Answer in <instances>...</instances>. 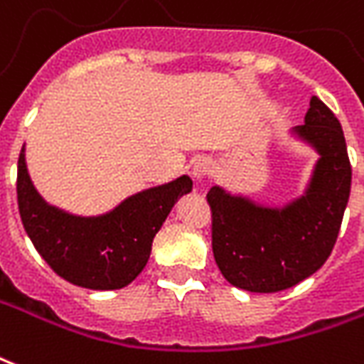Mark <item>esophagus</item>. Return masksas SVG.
I'll return each instance as SVG.
<instances>
[{
    "label": "esophagus",
    "mask_w": 364,
    "mask_h": 364,
    "mask_svg": "<svg viewBox=\"0 0 364 364\" xmlns=\"http://www.w3.org/2000/svg\"><path fill=\"white\" fill-rule=\"evenodd\" d=\"M214 171V164L208 158H198L193 161V168H191V175L195 181H204L210 173Z\"/></svg>",
    "instance_id": "34e87169"
}]
</instances>
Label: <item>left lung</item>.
<instances>
[{
    "mask_svg": "<svg viewBox=\"0 0 364 364\" xmlns=\"http://www.w3.org/2000/svg\"><path fill=\"white\" fill-rule=\"evenodd\" d=\"M289 136L316 152L301 195L264 204L220 185L208 193L212 250L223 278L239 289L276 293L303 282L330 257L351 191V166L338 117L312 96L305 123Z\"/></svg>",
    "mask_w": 364,
    "mask_h": 364,
    "instance_id": "1",
    "label": "left lung"
}]
</instances>
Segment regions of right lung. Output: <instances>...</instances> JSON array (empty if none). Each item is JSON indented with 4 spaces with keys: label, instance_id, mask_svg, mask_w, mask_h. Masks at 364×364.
Wrapping results in <instances>:
<instances>
[{
    "label": "right lung",
    "instance_id": "add662e5",
    "mask_svg": "<svg viewBox=\"0 0 364 364\" xmlns=\"http://www.w3.org/2000/svg\"><path fill=\"white\" fill-rule=\"evenodd\" d=\"M193 191V179L139 191L96 216H79L53 206L40 195L26 168L23 144L17 169L18 212L40 257L69 284L86 289H121L146 266L156 233L173 204Z\"/></svg>",
    "mask_w": 364,
    "mask_h": 364
}]
</instances>
